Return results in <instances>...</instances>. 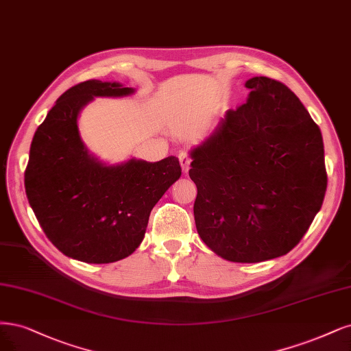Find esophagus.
<instances>
[{
  "label": "esophagus",
  "instance_id": "1",
  "mask_svg": "<svg viewBox=\"0 0 351 351\" xmlns=\"http://www.w3.org/2000/svg\"><path fill=\"white\" fill-rule=\"evenodd\" d=\"M178 160H180V165H181V168H183V171H184V173H187V171H189V168H190V164H191L190 155H189L186 151L180 152V155H178Z\"/></svg>",
  "mask_w": 351,
  "mask_h": 351
}]
</instances>
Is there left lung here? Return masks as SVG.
Here are the masks:
<instances>
[{
    "label": "left lung",
    "instance_id": "obj_1",
    "mask_svg": "<svg viewBox=\"0 0 351 351\" xmlns=\"http://www.w3.org/2000/svg\"><path fill=\"white\" fill-rule=\"evenodd\" d=\"M248 100L190 151L203 243L234 263L287 254L319 212L327 171L318 125L285 84L254 77Z\"/></svg>",
    "mask_w": 351,
    "mask_h": 351
}]
</instances>
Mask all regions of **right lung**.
Listing matches in <instances>:
<instances>
[{"mask_svg":"<svg viewBox=\"0 0 351 351\" xmlns=\"http://www.w3.org/2000/svg\"><path fill=\"white\" fill-rule=\"evenodd\" d=\"M134 93L120 82L77 84L56 100L33 136L26 195L46 237L74 260L106 264L130 256L142 243L152 208L181 176L176 156L108 165L84 145L82 108L94 97Z\"/></svg>","mask_w":351,"mask_h":351,"instance_id":"add662e5","label":"right lung"}]
</instances>
